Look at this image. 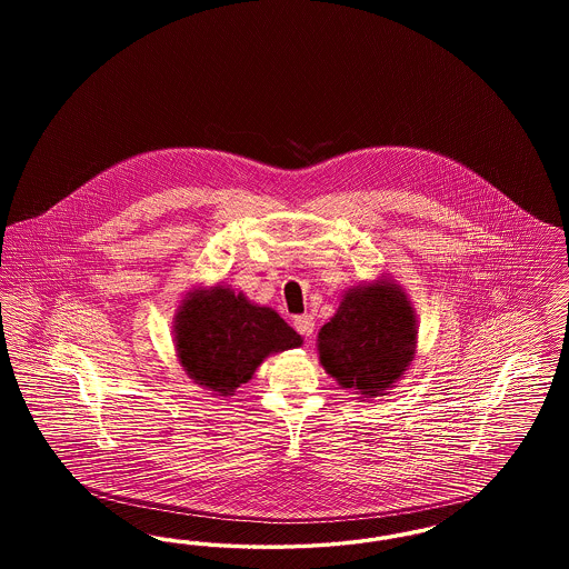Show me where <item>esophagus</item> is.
Instances as JSON below:
<instances>
[{
	"instance_id": "1",
	"label": "esophagus",
	"mask_w": 569,
	"mask_h": 569,
	"mask_svg": "<svg viewBox=\"0 0 569 569\" xmlns=\"http://www.w3.org/2000/svg\"><path fill=\"white\" fill-rule=\"evenodd\" d=\"M295 328L305 339H311L316 332V320L311 316H298L295 318Z\"/></svg>"
}]
</instances>
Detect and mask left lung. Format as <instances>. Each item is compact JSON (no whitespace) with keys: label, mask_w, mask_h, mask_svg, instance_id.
<instances>
[{"label":"left lung","mask_w":569,"mask_h":569,"mask_svg":"<svg viewBox=\"0 0 569 569\" xmlns=\"http://www.w3.org/2000/svg\"><path fill=\"white\" fill-rule=\"evenodd\" d=\"M418 320L406 288L381 274L350 288L318 332V356L330 378L358 399L383 397L416 358Z\"/></svg>","instance_id":"1"}]
</instances>
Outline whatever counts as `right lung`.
Wrapping results in <instances>:
<instances>
[{
  "instance_id": "obj_1",
  "label": "right lung",
  "mask_w": 569,
  "mask_h": 569,
  "mask_svg": "<svg viewBox=\"0 0 569 569\" xmlns=\"http://www.w3.org/2000/svg\"><path fill=\"white\" fill-rule=\"evenodd\" d=\"M174 352L183 371L217 397H232L272 356L302 346L292 326L230 286H198L177 307Z\"/></svg>"
}]
</instances>
